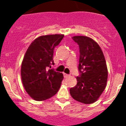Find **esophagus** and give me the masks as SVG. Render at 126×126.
I'll return each mask as SVG.
<instances>
[{
	"label": "esophagus",
	"mask_w": 126,
	"mask_h": 126,
	"mask_svg": "<svg viewBox=\"0 0 126 126\" xmlns=\"http://www.w3.org/2000/svg\"><path fill=\"white\" fill-rule=\"evenodd\" d=\"M64 78H68L69 76H70V75L65 74V73H64Z\"/></svg>",
	"instance_id": "1"
}]
</instances>
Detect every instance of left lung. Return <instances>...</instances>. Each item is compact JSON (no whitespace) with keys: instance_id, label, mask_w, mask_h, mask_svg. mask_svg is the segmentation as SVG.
I'll return each mask as SVG.
<instances>
[{"instance_id":"left-lung-1","label":"left lung","mask_w":126,"mask_h":126,"mask_svg":"<svg viewBox=\"0 0 126 126\" xmlns=\"http://www.w3.org/2000/svg\"><path fill=\"white\" fill-rule=\"evenodd\" d=\"M72 38L79 48L77 84L69 92L75 100L84 104L96 102L106 87L108 70L101 48L91 38L75 36Z\"/></svg>"}]
</instances>
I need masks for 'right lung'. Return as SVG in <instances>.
Wrapping results in <instances>:
<instances>
[{
  "mask_svg": "<svg viewBox=\"0 0 126 126\" xmlns=\"http://www.w3.org/2000/svg\"><path fill=\"white\" fill-rule=\"evenodd\" d=\"M64 34H49L37 38L26 50L21 75L26 92L34 100L43 101L55 95L64 78L62 73L48 69L53 65L54 48Z\"/></svg>",
  "mask_w": 126,
  "mask_h": 126,
  "instance_id": "add662e5",
  "label": "right lung"
}]
</instances>
